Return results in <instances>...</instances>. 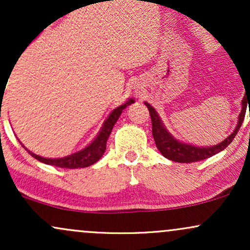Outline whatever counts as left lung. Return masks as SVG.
<instances>
[{"label": "left lung", "instance_id": "8db88e82", "mask_svg": "<svg viewBox=\"0 0 250 250\" xmlns=\"http://www.w3.org/2000/svg\"><path fill=\"white\" fill-rule=\"evenodd\" d=\"M246 103L247 100L243 97L242 110H241L239 115V122H237L236 128H235V130L230 134V136L227 137L225 141L219 143V145L206 148H200L195 147V146L186 145V143L179 142L177 140H175L174 137L168 133L167 129L165 128V125H162L161 120H160V117L157 115L156 111H155V109L151 107L150 104H148L147 102H145V104L147 105L149 114H150L151 125H153V128H151L153 129V136L160 153H161L165 157H167V159L171 160V161L181 163H191L196 161H202V160L211 157L213 155L220 153V151H222L223 149L230 145L231 141L234 140V137L236 136L240 127L242 125L243 120H245Z\"/></svg>", "mask_w": 250, "mask_h": 250}]
</instances>
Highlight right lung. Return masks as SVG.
<instances>
[{"label":"right lung","instance_id":"add662e5","mask_svg":"<svg viewBox=\"0 0 250 250\" xmlns=\"http://www.w3.org/2000/svg\"><path fill=\"white\" fill-rule=\"evenodd\" d=\"M134 103V100H129L125 103V104L120 105L116 109H114L111 111V114L109 117L105 120V122L103 123V127L100 131L99 135L96 136V139L94 140L87 148H84L83 150L79 151V153L71 154L69 156L62 157V159H44V157L39 156L34 153L29 151V154L33 157H35L36 160L41 161L43 163H47V165L55 166L59 168H68V169H76V168H85L89 166L94 165V163L99 161L102 157V155L105 151V146H107V140L110 135L111 130H113L114 125H115L117 120H119L120 115H121L122 110L127 105Z\"/></svg>","mask_w":250,"mask_h":250}]
</instances>
